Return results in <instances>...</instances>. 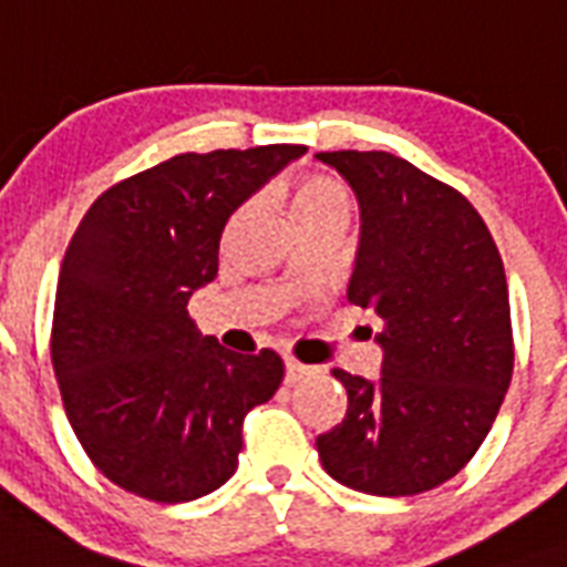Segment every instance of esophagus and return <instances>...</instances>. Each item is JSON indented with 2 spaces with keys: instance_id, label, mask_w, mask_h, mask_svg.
<instances>
[{
  "instance_id": "34e87169",
  "label": "esophagus",
  "mask_w": 567,
  "mask_h": 567,
  "mask_svg": "<svg viewBox=\"0 0 567 567\" xmlns=\"http://www.w3.org/2000/svg\"><path fill=\"white\" fill-rule=\"evenodd\" d=\"M311 373H315V368H309V364L297 362V359H285V382L288 385H297L302 379H309Z\"/></svg>"
}]
</instances>
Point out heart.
<instances>
[{
    "label": "heart",
    "instance_id": "heart-1",
    "mask_svg": "<svg viewBox=\"0 0 567 567\" xmlns=\"http://www.w3.org/2000/svg\"><path fill=\"white\" fill-rule=\"evenodd\" d=\"M347 212H350V194L341 182L329 176H306L291 188V220Z\"/></svg>",
    "mask_w": 567,
    "mask_h": 567
}]
</instances>
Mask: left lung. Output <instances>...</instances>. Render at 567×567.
Here are the masks:
<instances>
[{"instance_id":"obj_1","label":"left lung","mask_w":567,"mask_h":567,"mask_svg":"<svg viewBox=\"0 0 567 567\" xmlns=\"http://www.w3.org/2000/svg\"><path fill=\"white\" fill-rule=\"evenodd\" d=\"M315 158L359 203L347 300L379 318L382 347L379 379L332 371L347 388V414L318 435V456L353 492H430L471 462L509 388L501 252L465 196L405 158L355 150Z\"/></svg>"}]
</instances>
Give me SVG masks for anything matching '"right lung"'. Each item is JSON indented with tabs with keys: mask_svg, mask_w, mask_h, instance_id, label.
<instances>
[{
	"mask_svg": "<svg viewBox=\"0 0 567 567\" xmlns=\"http://www.w3.org/2000/svg\"><path fill=\"white\" fill-rule=\"evenodd\" d=\"M306 146L185 153L91 205L61 261L52 368L75 439L120 488L188 503L238 467L240 423L285 377L279 353L199 336L190 293L217 276L226 223Z\"/></svg>",
	"mask_w": 567,
	"mask_h": 567,
	"instance_id": "obj_1",
	"label": "right lung"
}]
</instances>
